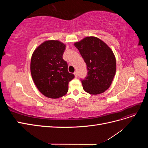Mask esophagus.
I'll return each instance as SVG.
<instances>
[{"label": "esophagus", "mask_w": 148, "mask_h": 148, "mask_svg": "<svg viewBox=\"0 0 148 148\" xmlns=\"http://www.w3.org/2000/svg\"><path fill=\"white\" fill-rule=\"evenodd\" d=\"M74 75L75 76V77H78V72H77V71H75V72L74 73Z\"/></svg>", "instance_id": "1"}]
</instances>
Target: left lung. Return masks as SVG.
Listing matches in <instances>:
<instances>
[{
  "mask_svg": "<svg viewBox=\"0 0 148 148\" xmlns=\"http://www.w3.org/2000/svg\"><path fill=\"white\" fill-rule=\"evenodd\" d=\"M87 66V77L81 79L84 90L99 95L108 89L116 71V60L111 49L99 38L90 36L75 43Z\"/></svg>",
  "mask_w": 148,
  "mask_h": 148,
  "instance_id": "1",
  "label": "left lung"
}]
</instances>
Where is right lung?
Masks as SVG:
<instances>
[{"label": "right lung", "instance_id": "add662e5", "mask_svg": "<svg viewBox=\"0 0 148 148\" xmlns=\"http://www.w3.org/2000/svg\"><path fill=\"white\" fill-rule=\"evenodd\" d=\"M65 45L50 40L42 43L34 51L31 60V73L36 86L43 95L57 99L65 95L69 83L75 75L68 71L63 59Z\"/></svg>", "mask_w": 148, "mask_h": 148}]
</instances>
